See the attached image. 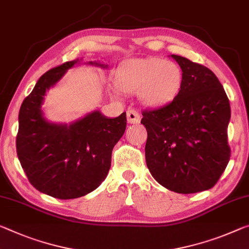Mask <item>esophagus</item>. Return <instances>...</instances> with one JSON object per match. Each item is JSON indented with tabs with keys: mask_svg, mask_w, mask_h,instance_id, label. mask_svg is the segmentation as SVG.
<instances>
[{
	"mask_svg": "<svg viewBox=\"0 0 249 249\" xmlns=\"http://www.w3.org/2000/svg\"><path fill=\"white\" fill-rule=\"evenodd\" d=\"M127 119L129 124H138L140 122V114L136 110L130 109L127 111Z\"/></svg>",
	"mask_w": 249,
	"mask_h": 249,
	"instance_id": "34e87169",
	"label": "esophagus"
}]
</instances>
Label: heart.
Wrapping results in <instances>:
<instances>
[{
  "mask_svg": "<svg viewBox=\"0 0 249 249\" xmlns=\"http://www.w3.org/2000/svg\"><path fill=\"white\" fill-rule=\"evenodd\" d=\"M114 80L117 87L125 92H139L141 101L146 105L161 106L178 94L182 71L174 61L157 56L130 59L120 64Z\"/></svg>",
  "mask_w": 249,
  "mask_h": 249,
  "instance_id": "obj_1",
  "label": "heart"
}]
</instances>
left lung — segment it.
I'll return each instance as SVG.
<instances>
[{
  "instance_id": "obj_1",
  "label": "left lung",
  "mask_w": 249,
  "mask_h": 249,
  "mask_svg": "<svg viewBox=\"0 0 249 249\" xmlns=\"http://www.w3.org/2000/svg\"><path fill=\"white\" fill-rule=\"evenodd\" d=\"M182 71L174 100L142 111L147 129L146 161L164 188L195 194L213 188L231 158L227 128L231 105L212 70L180 55H171Z\"/></svg>"
}]
</instances>
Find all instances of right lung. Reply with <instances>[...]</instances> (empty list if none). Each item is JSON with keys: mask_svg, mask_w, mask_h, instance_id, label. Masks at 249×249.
I'll return each instance as SVG.
<instances>
[{"mask_svg": "<svg viewBox=\"0 0 249 249\" xmlns=\"http://www.w3.org/2000/svg\"><path fill=\"white\" fill-rule=\"evenodd\" d=\"M78 61L45 72L18 112L17 154L23 170L34 188L59 199L82 197L98 188L108 175L112 149L127 125L125 112L110 119L94 111L69 125L44 119L41 105L45 92Z\"/></svg>", "mask_w": 249, "mask_h": 249, "instance_id": "obj_1", "label": "right lung"}]
</instances>
